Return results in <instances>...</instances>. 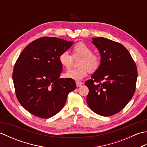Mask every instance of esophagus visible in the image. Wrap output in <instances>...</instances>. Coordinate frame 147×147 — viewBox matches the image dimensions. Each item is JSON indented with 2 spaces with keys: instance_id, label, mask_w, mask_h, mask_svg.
Masks as SVG:
<instances>
[{
  "instance_id": "esophagus-1",
  "label": "esophagus",
  "mask_w": 147,
  "mask_h": 147,
  "mask_svg": "<svg viewBox=\"0 0 147 147\" xmlns=\"http://www.w3.org/2000/svg\"><path fill=\"white\" fill-rule=\"evenodd\" d=\"M76 86L77 87H79L81 85H82L83 83L82 82H76Z\"/></svg>"
}]
</instances>
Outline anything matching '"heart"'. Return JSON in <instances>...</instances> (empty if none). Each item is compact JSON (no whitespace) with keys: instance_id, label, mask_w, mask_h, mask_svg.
Masks as SVG:
<instances>
[{"instance_id":"1","label":"heart","mask_w":147,"mask_h":147,"mask_svg":"<svg viewBox=\"0 0 147 147\" xmlns=\"http://www.w3.org/2000/svg\"><path fill=\"white\" fill-rule=\"evenodd\" d=\"M74 55L82 56L78 65L79 67L71 69L65 73V76L76 81L82 80L87 74L93 73L99 67L100 59L97 55L92 53V50L88 45L83 42L76 43L73 47ZM59 62L65 69H69L72 63V57L67 51L61 52L59 55Z\"/></svg>"}]
</instances>
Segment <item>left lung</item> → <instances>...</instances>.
Returning a JSON list of instances; mask_svg holds the SVG:
<instances>
[{
	"mask_svg": "<svg viewBox=\"0 0 147 147\" xmlns=\"http://www.w3.org/2000/svg\"><path fill=\"white\" fill-rule=\"evenodd\" d=\"M99 51L98 68L86 81V102L95 113L110 116L118 113L135 93L137 67L129 51L121 45L103 37L92 38Z\"/></svg>",
	"mask_w": 147,
	"mask_h": 147,
	"instance_id": "obj_1",
	"label": "left lung"
}]
</instances>
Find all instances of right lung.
Returning a JSON list of instances; mask_svg holds the SVG:
<instances>
[{"label":"right lung","instance_id":"add662e5","mask_svg":"<svg viewBox=\"0 0 147 147\" xmlns=\"http://www.w3.org/2000/svg\"><path fill=\"white\" fill-rule=\"evenodd\" d=\"M73 44L57 37H42L30 43L14 65L12 80L18 101L36 116H54L64 107L75 81L60 78L59 55Z\"/></svg>","mask_w":147,"mask_h":147}]
</instances>
